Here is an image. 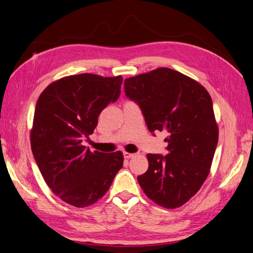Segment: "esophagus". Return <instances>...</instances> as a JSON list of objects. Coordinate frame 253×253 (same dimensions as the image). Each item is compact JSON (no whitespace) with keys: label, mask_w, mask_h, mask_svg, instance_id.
Returning <instances> with one entry per match:
<instances>
[{"label":"esophagus","mask_w":253,"mask_h":253,"mask_svg":"<svg viewBox=\"0 0 253 253\" xmlns=\"http://www.w3.org/2000/svg\"><path fill=\"white\" fill-rule=\"evenodd\" d=\"M123 156H125L126 159H130V158H132V157H134V154L126 153V151H125V153H123Z\"/></svg>","instance_id":"obj_1"}]
</instances>
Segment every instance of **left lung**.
<instances>
[{"label": "left lung", "mask_w": 253, "mask_h": 253, "mask_svg": "<svg viewBox=\"0 0 253 253\" xmlns=\"http://www.w3.org/2000/svg\"><path fill=\"white\" fill-rule=\"evenodd\" d=\"M125 92L141 107L148 130L167 131L166 156L148 154V170L137 176L144 193L175 209L203 186L218 139L210 94L200 83L170 68L125 80Z\"/></svg>", "instance_id": "left-lung-1"}]
</instances>
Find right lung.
Wrapping results in <instances>:
<instances>
[{
    "label": "right lung",
    "instance_id": "add662e5",
    "mask_svg": "<svg viewBox=\"0 0 253 253\" xmlns=\"http://www.w3.org/2000/svg\"><path fill=\"white\" fill-rule=\"evenodd\" d=\"M122 77L81 74L54 81L39 97L30 142L44 181L66 204L84 208L107 193L123 166L121 151L106 154L82 145L98 116L120 96Z\"/></svg>",
    "mask_w": 253,
    "mask_h": 253
}]
</instances>
